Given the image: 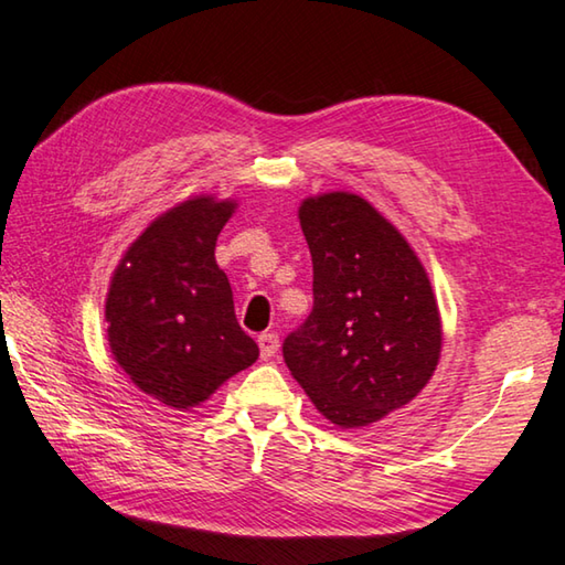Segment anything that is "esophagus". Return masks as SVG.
I'll use <instances>...</instances> for the list:
<instances>
[{
  "label": "esophagus",
  "instance_id": "34e87169",
  "mask_svg": "<svg viewBox=\"0 0 565 565\" xmlns=\"http://www.w3.org/2000/svg\"><path fill=\"white\" fill-rule=\"evenodd\" d=\"M259 351H262V359H271L276 356V351H279V333H262L259 337Z\"/></svg>",
  "mask_w": 565,
  "mask_h": 565
}]
</instances>
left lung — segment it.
Segmentation results:
<instances>
[{"label": "left lung", "instance_id": "1", "mask_svg": "<svg viewBox=\"0 0 565 565\" xmlns=\"http://www.w3.org/2000/svg\"><path fill=\"white\" fill-rule=\"evenodd\" d=\"M313 264V309L284 339V361L341 428L376 424L434 376L441 317L414 248L366 199L349 191L299 206Z\"/></svg>", "mask_w": 565, "mask_h": 565}]
</instances>
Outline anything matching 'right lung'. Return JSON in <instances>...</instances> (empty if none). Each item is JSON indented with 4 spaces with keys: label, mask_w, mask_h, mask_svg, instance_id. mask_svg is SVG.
Instances as JSON below:
<instances>
[{
    "label": "right lung",
    "mask_w": 565,
    "mask_h": 565,
    "mask_svg": "<svg viewBox=\"0 0 565 565\" xmlns=\"http://www.w3.org/2000/svg\"><path fill=\"white\" fill-rule=\"evenodd\" d=\"M236 202L194 196L169 209L134 242L107 296L109 349L145 394L189 411L259 359L242 331L234 294L214 259Z\"/></svg>",
    "instance_id": "right-lung-1"
}]
</instances>
